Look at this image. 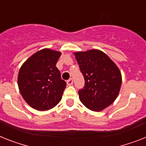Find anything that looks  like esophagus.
I'll use <instances>...</instances> for the list:
<instances>
[{"mask_svg":"<svg viewBox=\"0 0 146 146\" xmlns=\"http://www.w3.org/2000/svg\"><path fill=\"white\" fill-rule=\"evenodd\" d=\"M73 83V78H69L68 81H67V84H68V85H72Z\"/></svg>","mask_w":146,"mask_h":146,"instance_id":"esophagus-1","label":"esophagus"}]
</instances>
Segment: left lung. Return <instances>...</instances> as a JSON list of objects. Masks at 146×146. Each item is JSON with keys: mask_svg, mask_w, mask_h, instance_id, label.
<instances>
[{"mask_svg": "<svg viewBox=\"0 0 146 146\" xmlns=\"http://www.w3.org/2000/svg\"><path fill=\"white\" fill-rule=\"evenodd\" d=\"M75 56L85 81L84 87L78 90L79 98L89 110L101 111L116 99L122 82L121 73L101 50L77 52Z\"/></svg>", "mask_w": 146, "mask_h": 146, "instance_id": "left-lung-1", "label": "left lung"}]
</instances>
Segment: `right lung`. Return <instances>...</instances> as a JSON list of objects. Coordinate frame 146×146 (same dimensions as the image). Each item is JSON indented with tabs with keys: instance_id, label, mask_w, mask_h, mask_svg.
Instances as JSON below:
<instances>
[{
	"instance_id": "right-lung-1",
	"label": "right lung",
	"mask_w": 146,
	"mask_h": 146,
	"mask_svg": "<svg viewBox=\"0 0 146 146\" xmlns=\"http://www.w3.org/2000/svg\"><path fill=\"white\" fill-rule=\"evenodd\" d=\"M61 53L42 49L23 63L18 74V87L24 100L35 110L53 108L62 99L66 87L56 64Z\"/></svg>"
}]
</instances>
